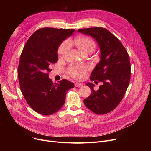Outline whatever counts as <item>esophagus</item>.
<instances>
[{"label": "esophagus", "mask_w": 151, "mask_h": 151, "mask_svg": "<svg viewBox=\"0 0 151 151\" xmlns=\"http://www.w3.org/2000/svg\"><path fill=\"white\" fill-rule=\"evenodd\" d=\"M75 86L76 87H80V86H83V84L81 83H80V82H76L75 84Z\"/></svg>", "instance_id": "1"}]
</instances>
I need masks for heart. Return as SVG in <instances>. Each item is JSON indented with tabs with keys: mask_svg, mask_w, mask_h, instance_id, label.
Returning a JSON list of instances; mask_svg holds the SVG:
<instances>
[{
	"mask_svg": "<svg viewBox=\"0 0 151 151\" xmlns=\"http://www.w3.org/2000/svg\"><path fill=\"white\" fill-rule=\"evenodd\" d=\"M75 44L80 52L83 54L92 53L96 47V45L92 39L90 38H79L75 39ZM70 49V44L68 41L63 42L59 47L58 53L60 56H64ZM87 71V67L84 65L72 66L68 70L70 76L76 79L83 78Z\"/></svg>",
	"mask_w": 151,
	"mask_h": 151,
	"instance_id": "obj_1",
	"label": "heart"
}]
</instances>
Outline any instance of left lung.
Here are the masks:
<instances>
[{
  "mask_svg": "<svg viewBox=\"0 0 151 151\" xmlns=\"http://www.w3.org/2000/svg\"><path fill=\"white\" fill-rule=\"evenodd\" d=\"M79 33L96 40L100 50V60L91 75V81L102 83L97 91L95 85L87 83L91 93L84 100L85 106L92 112L104 114L119 104L130 80L129 55L121 42L109 31L102 27L78 29Z\"/></svg>",
  "mask_w": 151,
  "mask_h": 151,
  "instance_id": "obj_1",
  "label": "left lung"
}]
</instances>
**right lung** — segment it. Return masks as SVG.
Masks as SVG:
<instances>
[{"label": "right lung", "instance_id": "add662e5", "mask_svg": "<svg viewBox=\"0 0 151 151\" xmlns=\"http://www.w3.org/2000/svg\"><path fill=\"white\" fill-rule=\"evenodd\" d=\"M74 29L45 27L28 39L20 56L18 76L20 89L28 105L37 113L51 115L62 107L67 92L75 87L67 80L53 83L48 72L58 60V50Z\"/></svg>", "mask_w": 151, "mask_h": 151}]
</instances>
